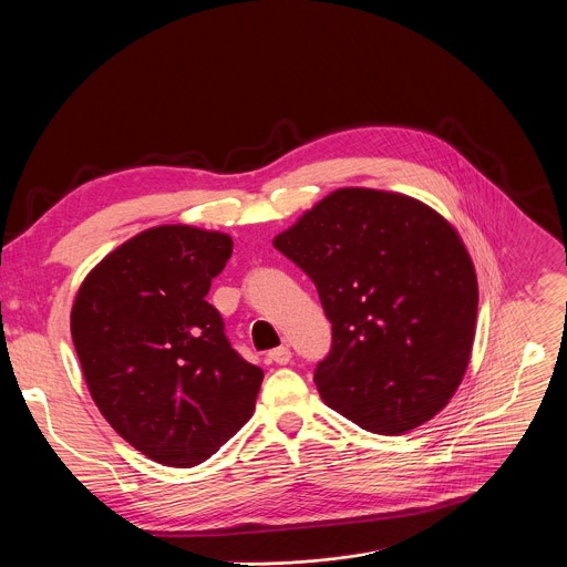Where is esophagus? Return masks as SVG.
I'll return each instance as SVG.
<instances>
[{"label":"esophagus","instance_id":"obj_1","mask_svg":"<svg viewBox=\"0 0 567 567\" xmlns=\"http://www.w3.org/2000/svg\"><path fill=\"white\" fill-rule=\"evenodd\" d=\"M269 361L271 363H278V365H287L291 361V350L287 346H280V348H274L269 354Z\"/></svg>","mask_w":567,"mask_h":567}]
</instances>
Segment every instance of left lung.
<instances>
[{
    "label": "left lung",
    "instance_id": "1",
    "mask_svg": "<svg viewBox=\"0 0 567 567\" xmlns=\"http://www.w3.org/2000/svg\"><path fill=\"white\" fill-rule=\"evenodd\" d=\"M316 285L332 350L322 401L357 426L401 435L455 394L473 348L477 280L457 230L401 193L339 188L274 237Z\"/></svg>",
    "mask_w": 567,
    "mask_h": 567
}]
</instances>
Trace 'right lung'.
<instances>
[{"label": "right lung", "instance_id": "1", "mask_svg": "<svg viewBox=\"0 0 567 567\" xmlns=\"http://www.w3.org/2000/svg\"><path fill=\"white\" fill-rule=\"evenodd\" d=\"M233 239L186 224L147 228L80 285L71 339L110 426L150 460L197 466L256 409L265 372L241 359L206 300Z\"/></svg>", "mask_w": 567, "mask_h": 567}]
</instances>
